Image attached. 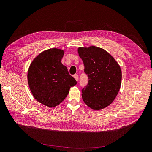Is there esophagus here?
<instances>
[{
	"mask_svg": "<svg viewBox=\"0 0 152 152\" xmlns=\"http://www.w3.org/2000/svg\"><path fill=\"white\" fill-rule=\"evenodd\" d=\"M73 77H74V79L78 81V78H79V77H78V75L77 74H75L74 75H73Z\"/></svg>",
	"mask_w": 152,
	"mask_h": 152,
	"instance_id": "34e87169",
	"label": "esophagus"
}]
</instances>
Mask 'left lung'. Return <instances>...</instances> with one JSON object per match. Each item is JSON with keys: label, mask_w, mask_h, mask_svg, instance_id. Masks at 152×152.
I'll list each match as a JSON object with an SVG mask.
<instances>
[{"label": "left lung", "mask_w": 152, "mask_h": 152, "mask_svg": "<svg viewBox=\"0 0 152 152\" xmlns=\"http://www.w3.org/2000/svg\"><path fill=\"white\" fill-rule=\"evenodd\" d=\"M89 77L82 89V99L87 106L99 110L112 103L121 86L122 71L115 59L104 49L92 45L77 49Z\"/></svg>", "instance_id": "1"}]
</instances>
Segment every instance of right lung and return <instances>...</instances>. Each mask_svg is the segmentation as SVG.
Returning <instances> with one entry per match:
<instances>
[{
	"label": "right lung",
	"mask_w": 152,
	"mask_h": 152,
	"mask_svg": "<svg viewBox=\"0 0 152 152\" xmlns=\"http://www.w3.org/2000/svg\"><path fill=\"white\" fill-rule=\"evenodd\" d=\"M65 49L51 48L38 54L31 61L27 79L31 93L40 103L49 108L60 104L70 87L77 84L61 63Z\"/></svg>",
	"instance_id": "right-lung-1"
}]
</instances>
